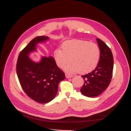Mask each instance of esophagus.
Listing matches in <instances>:
<instances>
[{
	"label": "esophagus",
	"instance_id": "obj_1",
	"mask_svg": "<svg viewBox=\"0 0 131 131\" xmlns=\"http://www.w3.org/2000/svg\"><path fill=\"white\" fill-rule=\"evenodd\" d=\"M73 76L72 75H69V74H66V78H67V79H68V78H72V77H73Z\"/></svg>",
	"mask_w": 131,
	"mask_h": 131
}]
</instances>
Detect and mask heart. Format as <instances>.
I'll return each mask as SVG.
<instances>
[{
  "instance_id": "1",
  "label": "heart",
  "mask_w": 131,
  "mask_h": 131,
  "mask_svg": "<svg viewBox=\"0 0 131 131\" xmlns=\"http://www.w3.org/2000/svg\"><path fill=\"white\" fill-rule=\"evenodd\" d=\"M62 49L54 50L53 56L56 64L63 68L70 61L64 69L72 74L80 72L88 73L96 68L100 57V50L94 43L81 40H72L65 42Z\"/></svg>"
}]
</instances>
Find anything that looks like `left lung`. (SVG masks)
I'll use <instances>...</instances> for the list:
<instances>
[{
  "instance_id": "left-lung-1",
  "label": "left lung",
  "mask_w": 131,
  "mask_h": 131,
  "mask_svg": "<svg viewBox=\"0 0 131 131\" xmlns=\"http://www.w3.org/2000/svg\"><path fill=\"white\" fill-rule=\"evenodd\" d=\"M100 49L98 64L92 72L81 76L84 80L80 92L84 96L95 97L100 95L109 86L114 67L113 53L110 49L100 39H97Z\"/></svg>"
}]
</instances>
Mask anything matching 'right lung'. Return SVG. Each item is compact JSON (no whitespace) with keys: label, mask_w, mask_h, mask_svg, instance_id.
I'll return each instance as SVG.
<instances>
[{"label":"right lung","mask_w":131,"mask_h":131,"mask_svg":"<svg viewBox=\"0 0 131 131\" xmlns=\"http://www.w3.org/2000/svg\"><path fill=\"white\" fill-rule=\"evenodd\" d=\"M49 39L45 36L34 38L19 53L16 65L17 77L23 90L39 103L52 101L57 93L59 83L66 78L52 57L42 56L40 62H35L28 56L30 52L37 50L38 43Z\"/></svg>","instance_id":"1"}]
</instances>
